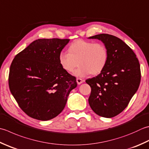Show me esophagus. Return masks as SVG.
<instances>
[{
  "label": "esophagus",
  "instance_id": "34e87169",
  "mask_svg": "<svg viewBox=\"0 0 149 149\" xmlns=\"http://www.w3.org/2000/svg\"><path fill=\"white\" fill-rule=\"evenodd\" d=\"M76 81H77V83L78 84H80L84 82V80H83L82 79H81V78H77Z\"/></svg>",
  "mask_w": 149,
  "mask_h": 149
}]
</instances>
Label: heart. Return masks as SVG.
I'll use <instances>...</instances> for the list:
<instances>
[{
	"instance_id": "1",
	"label": "heart",
	"mask_w": 149,
	"mask_h": 149,
	"mask_svg": "<svg viewBox=\"0 0 149 149\" xmlns=\"http://www.w3.org/2000/svg\"><path fill=\"white\" fill-rule=\"evenodd\" d=\"M109 52L107 46L102 42H94L83 39L73 41L68 48V54L61 52L59 63L64 70L78 77H86L100 74L109 61Z\"/></svg>"
}]
</instances>
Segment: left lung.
Here are the masks:
<instances>
[{"label":"left lung","instance_id":"left-lung-1","mask_svg":"<svg viewBox=\"0 0 149 149\" xmlns=\"http://www.w3.org/2000/svg\"><path fill=\"white\" fill-rule=\"evenodd\" d=\"M101 40L109 49L107 65L100 74L86 80L91 87L90 107L104 118H113L125 109L140 84L141 70L134 52L119 38L102 33L89 37Z\"/></svg>","mask_w":149,"mask_h":149}]
</instances>
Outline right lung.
Returning <instances> with one entry per match:
<instances>
[{
	"label": "right lung",
	"instance_id": "1",
	"mask_svg": "<svg viewBox=\"0 0 149 149\" xmlns=\"http://www.w3.org/2000/svg\"><path fill=\"white\" fill-rule=\"evenodd\" d=\"M69 40H36L17 54L11 64L10 92L22 111L32 118L47 121L56 117L77 85L75 77L59 63V55Z\"/></svg>",
	"mask_w": 149,
	"mask_h": 149
}]
</instances>
